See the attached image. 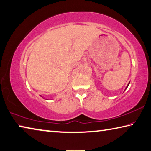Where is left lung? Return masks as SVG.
Instances as JSON below:
<instances>
[{
	"mask_svg": "<svg viewBox=\"0 0 151 151\" xmlns=\"http://www.w3.org/2000/svg\"><path fill=\"white\" fill-rule=\"evenodd\" d=\"M129 83H129V84H128V85L127 86V87H126V88H127L128 87V86H129ZM126 88H125V89H126Z\"/></svg>",
	"mask_w": 151,
	"mask_h": 151,
	"instance_id": "obj_1",
	"label": "left lung"
}]
</instances>
